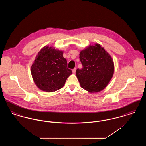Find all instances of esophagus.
<instances>
[{
	"label": "esophagus",
	"mask_w": 146,
	"mask_h": 146,
	"mask_svg": "<svg viewBox=\"0 0 146 146\" xmlns=\"http://www.w3.org/2000/svg\"><path fill=\"white\" fill-rule=\"evenodd\" d=\"M76 68H74V69H73V70H72V72H73V73H76Z\"/></svg>",
	"instance_id": "34e87169"
}]
</instances>
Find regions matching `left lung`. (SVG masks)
Returning a JSON list of instances; mask_svg holds the SVG:
<instances>
[{
    "label": "left lung",
    "instance_id": "8db88e82",
    "mask_svg": "<svg viewBox=\"0 0 146 146\" xmlns=\"http://www.w3.org/2000/svg\"><path fill=\"white\" fill-rule=\"evenodd\" d=\"M79 55L83 68H78L76 75L82 88L90 92L102 90L114 73L111 56L99 44L84 50Z\"/></svg>",
    "mask_w": 146,
    "mask_h": 146
}]
</instances>
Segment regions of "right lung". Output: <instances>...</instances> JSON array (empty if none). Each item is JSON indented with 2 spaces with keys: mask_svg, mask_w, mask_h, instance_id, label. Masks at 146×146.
<instances>
[{
  "mask_svg": "<svg viewBox=\"0 0 146 146\" xmlns=\"http://www.w3.org/2000/svg\"><path fill=\"white\" fill-rule=\"evenodd\" d=\"M31 68L35 83L40 89L47 92L62 88L72 73V70L67 67L62 51L48 46L40 51Z\"/></svg>",
  "mask_w": 146,
  "mask_h": 146,
  "instance_id": "1",
  "label": "right lung"
}]
</instances>
